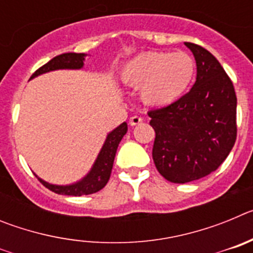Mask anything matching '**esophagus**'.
I'll return each mask as SVG.
<instances>
[{
    "instance_id": "34e87169",
    "label": "esophagus",
    "mask_w": 253,
    "mask_h": 253,
    "mask_svg": "<svg viewBox=\"0 0 253 253\" xmlns=\"http://www.w3.org/2000/svg\"><path fill=\"white\" fill-rule=\"evenodd\" d=\"M140 123H143V118H140V116H138V115L131 116L130 119H129V124H130L131 126L140 124Z\"/></svg>"
}]
</instances>
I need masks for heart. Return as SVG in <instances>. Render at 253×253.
I'll return each instance as SVG.
<instances>
[{
    "instance_id": "1",
    "label": "heart",
    "mask_w": 253,
    "mask_h": 253,
    "mask_svg": "<svg viewBox=\"0 0 253 253\" xmlns=\"http://www.w3.org/2000/svg\"><path fill=\"white\" fill-rule=\"evenodd\" d=\"M195 77V62L187 53L149 50L128 60L122 69L126 84L139 87L142 101L149 106L175 104Z\"/></svg>"
}]
</instances>
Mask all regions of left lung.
<instances>
[{
    "instance_id": "8db88e82",
    "label": "left lung",
    "mask_w": 253,
    "mask_h": 253,
    "mask_svg": "<svg viewBox=\"0 0 253 253\" xmlns=\"http://www.w3.org/2000/svg\"><path fill=\"white\" fill-rule=\"evenodd\" d=\"M185 45L196 60L193 88L175 104L148 113L156 131L154 165L173 184L215 171L237 138V97L231 78L207 49L194 43Z\"/></svg>"
}]
</instances>
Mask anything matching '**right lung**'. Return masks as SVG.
I'll use <instances>...</instances> for the list:
<instances>
[{
    "label": "right lung",
    "mask_w": 253,
    "mask_h": 253,
    "mask_svg": "<svg viewBox=\"0 0 253 253\" xmlns=\"http://www.w3.org/2000/svg\"><path fill=\"white\" fill-rule=\"evenodd\" d=\"M84 57H86V54H84V53H64V54L57 55V57L49 60L48 63L44 64L43 67L37 69L30 78L50 72V71H55V69H81L84 67ZM126 131H128V125H126V123H123L118 128L107 134L106 140H105L104 146H102L99 156L96 158L91 171L76 184L62 186V185L48 184L46 181L39 177H38V180L46 189L55 194H60V195L82 196L97 193L107 184V181L110 178L116 149H118L120 140L123 139Z\"/></svg>",
    "instance_id": "right-lung-1"
}]
</instances>
